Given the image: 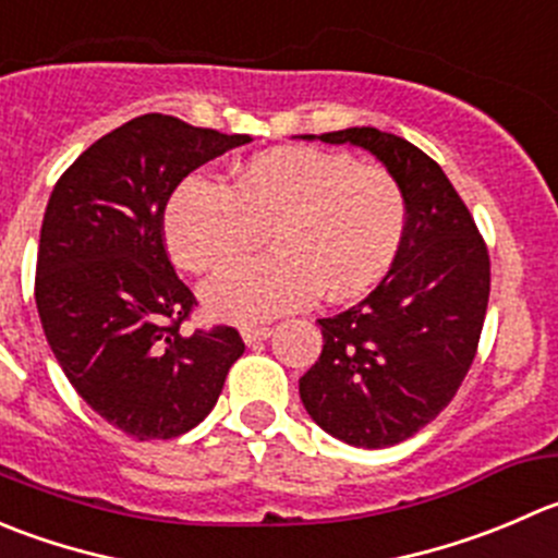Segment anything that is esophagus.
<instances>
[{"instance_id":"obj_1","label":"esophagus","mask_w":558,"mask_h":558,"mask_svg":"<svg viewBox=\"0 0 558 558\" xmlns=\"http://www.w3.org/2000/svg\"><path fill=\"white\" fill-rule=\"evenodd\" d=\"M269 335H272V329L269 327H242V340H245L247 345L262 343V340H267Z\"/></svg>"}]
</instances>
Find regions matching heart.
<instances>
[{"mask_svg":"<svg viewBox=\"0 0 558 558\" xmlns=\"http://www.w3.org/2000/svg\"><path fill=\"white\" fill-rule=\"evenodd\" d=\"M166 242L187 272H213L269 242V256L223 269L202 302L226 322H264L313 296L371 291L398 258L409 202L398 177L343 153L278 147L253 155L231 185L193 174L166 204Z\"/></svg>","mask_w":558,"mask_h":558,"instance_id":"b5f03b06","label":"heart"}]
</instances>
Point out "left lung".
Masks as SVG:
<instances>
[{
    "label": "left lung",
    "mask_w": 558,
    "mask_h": 558,
    "mask_svg": "<svg viewBox=\"0 0 558 558\" xmlns=\"http://www.w3.org/2000/svg\"><path fill=\"white\" fill-rule=\"evenodd\" d=\"M318 138L367 149L398 177L409 202L395 264L365 300L318 318L322 356L300 378L313 423L345 445L381 450L436 420L466 378L488 311V247L452 182L423 149L376 128Z\"/></svg>",
    "instance_id": "8db88e82"
}]
</instances>
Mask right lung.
<instances>
[{
  "label": "right lung",
  "mask_w": 558,
  "mask_h": 558,
  "mask_svg": "<svg viewBox=\"0 0 558 558\" xmlns=\"http://www.w3.org/2000/svg\"><path fill=\"white\" fill-rule=\"evenodd\" d=\"M247 142L144 113L81 153L48 198L35 278L43 332L75 392L138 441L196 428L245 351L234 327L180 329L196 296L166 253L163 213L191 171Z\"/></svg>",
  "instance_id": "1"
}]
</instances>
